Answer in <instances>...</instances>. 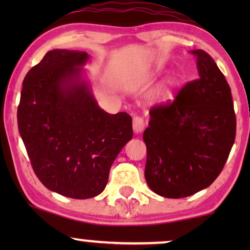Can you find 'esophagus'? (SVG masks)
<instances>
[{
  "label": "esophagus",
  "instance_id": "34e87169",
  "mask_svg": "<svg viewBox=\"0 0 250 250\" xmlns=\"http://www.w3.org/2000/svg\"><path fill=\"white\" fill-rule=\"evenodd\" d=\"M145 119L140 117V116H134V118H133V129H134L135 133H141L145 128Z\"/></svg>",
  "mask_w": 250,
  "mask_h": 250
}]
</instances>
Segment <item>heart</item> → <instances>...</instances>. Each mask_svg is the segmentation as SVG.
Here are the masks:
<instances>
[{
    "label": "heart",
    "mask_w": 250,
    "mask_h": 250,
    "mask_svg": "<svg viewBox=\"0 0 250 250\" xmlns=\"http://www.w3.org/2000/svg\"><path fill=\"white\" fill-rule=\"evenodd\" d=\"M172 84H174V83H173V82H170V83H169L168 85H172Z\"/></svg>",
    "instance_id": "heart-1"
}]
</instances>
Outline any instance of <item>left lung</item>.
I'll list each match as a JSON object with an SVG mask.
<instances>
[{"label": "left lung", "instance_id": "8db88e82", "mask_svg": "<svg viewBox=\"0 0 250 250\" xmlns=\"http://www.w3.org/2000/svg\"><path fill=\"white\" fill-rule=\"evenodd\" d=\"M197 59V80L166 104L150 109L143 132L146 181L165 198H184L209 187L230 155L235 139L231 88L216 62L204 50Z\"/></svg>", "mask_w": 250, "mask_h": 250}]
</instances>
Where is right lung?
I'll return each instance as SVG.
<instances>
[{"instance_id": "1", "label": "right lung", "mask_w": 250, "mask_h": 250, "mask_svg": "<svg viewBox=\"0 0 250 250\" xmlns=\"http://www.w3.org/2000/svg\"><path fill=\"white\" fill-rule=\"evenodd\" d=\"M87 60L82 51H49L27 73L17 111L36 176L49 190L75 199L104 190L112 163L133 138L131 116L102 110L82 80Z\"/></svg>"}]
</instances>
